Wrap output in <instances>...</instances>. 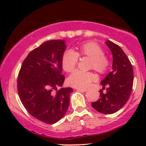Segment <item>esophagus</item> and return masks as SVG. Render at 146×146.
<instances>
[{"label": "esophagus", "instance_id": "1", "mask_svg": "<svg viewBox=\"0 0 146 146\" xmlns=\"http://www.w3.org/2000/svg\"><path fill=\"white\" fill-rule=\"evenodd\" d=\"M76 90H78V91L82 92V93H84V92H86L87 90L86 88H76Z\"/></svg>", "mask_w": 146, "mask_h": 146}]
</instances>
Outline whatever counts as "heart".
Listing matches in <instances>:
<instances>
[{
  "mask_svg": "<svg viewBox=\"0 0 146 146\" xmlns=\"http://www.w3.org/2000/svg\"><path fill=\"white\" fill-rule=\"evenodd\" d=\"M78 58H89L88 68H93L100 73H106L109 67V59L104 54L101 46L95 42H86L79 45L72 51H65L61 60L64 71L66 73L73 71L78 63ZM96 79V75L93 72L75 71L68 78L67 84L74 88H85Z\"/></svg>",
  "mask_w": 146,
  "mask_h": 146,
  "instance_id": "heart-1",
  "label": "heart"
}]
</instances>
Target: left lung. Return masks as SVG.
Segmentation results:
<instances>
[{
	"instance_id": "obj_1",
	"label": "left lung",
	"mask_w": 146,
	"mask_h": 146,
	"mask_svg": "<svg viewBox=\"0 0 146 146\" xmlns=\"http://www.w3.org/2000/svg\"><path fill=\"white\" fill-rule=\"evenodd\" d=\"M106 44L113 54V71L101 82L102 90L107 87V93L103 94L100 90V99L91 105L97 111L108 115L116 113L128 102L133 86L134 73L131 62L122 48L110 40Z\"/></svg>"
}]
</instances>
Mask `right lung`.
Here are the masks:
<instances>
[{
	"instance_id": "obj_1",
	"label": "right lung",
	"mask_w": 146,
	"mask_h": 146,
	"mask_svg": "<svg viewBox=\"0 0 146 146\" xmlns=\"http://www.w3.org/2000/svg\"><path fill=\"white\" fill-rule=\"evenodd\" d=\"M66 48L62 40L44 42L28 54L18 73L17 88L22 104L31 116L48 124L64 117L73 92L69 87L61 88L65 78L61 60Z\"/></svg>"
}]
</instances>
